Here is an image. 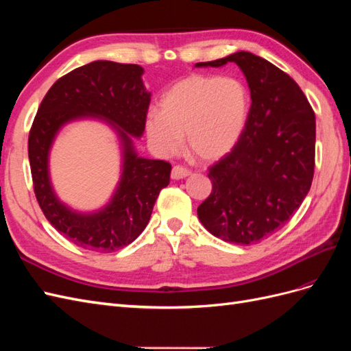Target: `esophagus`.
I'll return each instance as SVG.
<instances>
[{
  "mask_svg": "<svg viewBox=\"0 0 351 351\" xmlns=\"http://www.w3.org/2000/svg\"><path fill=\"white\" fill-rule=\"evenodd\" d=\"M187 176H190V171L182 165H176L173 168V171H171V178L173 180H182V178H186Z\"/></svg>",
  "mask_w": 351,
  "mask_h": 351,
  "instance_id": "34e87169",
  "label": "esophagus"
}]
</instances>
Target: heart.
Segmentation results:
<instances>
[{"label": "heart", "mask_w": 351, "mask_h": 351, "mask_svg": "<svg viewBox=\"0 0 351 351\" xmlns=\"http://www.w3.org/2000/svg\"><path fill=\"white\" fill-rule=\"evenodd\" d=\"M249 117V92L231 77L190 76L177 82L145 119L146 134L159 154L187 147L200 161L228 155L239 143Z\"/></svg>", "instance_id": "obj_1"}]
</instances>
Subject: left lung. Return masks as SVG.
Returning <instances> with one entry per match:
<instances>
[{
    "label": "left lung",
    "instance_id": "1",
    "mask_svg": "<svg viewBox=\"0 0 351 351\" xmlns=\"http://www.w3.org/2000/svg\"><path fill=\"white\" fill-rule=\"evenodd\" d=\"M236 62L247 80L246 127L226 158L209 168V197L197 217L210 234L249 246L281 228L309 193L315 169V112L289 74L247 51L195 67Z\"/></svg>",
    "mask_w": 351,
    "mask_h": 351
}]
</instances>
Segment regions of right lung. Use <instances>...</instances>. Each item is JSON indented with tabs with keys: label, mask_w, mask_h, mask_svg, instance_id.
Wrapping results in <instances>:
<instances>
[{
	"label": "right lung",
	"mask_w": 351,
	"mask_h": 351,
	"mask_svg": "<svg viewBox=\"0 0 351 351\" xmlns=\"http://www.w3.org/2000/svg\"><path fill=\"white\" fill-rule=\"evenodd\" d=\"M137 64L99 60L52 84L42 99L29 133V162L38 204L62 236L79 247L111 253L134 241L149 222L171 165L137 155L151 102ZM101 119L116 132L122 149V174L109 204L92 213L74 211L56 196L49 176V152L56 134L76 119Z\"/></svg>",
	"instance_id": "obj_1"
}]
</instances>
